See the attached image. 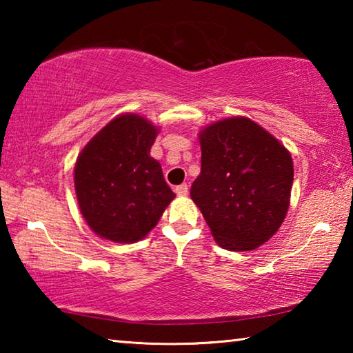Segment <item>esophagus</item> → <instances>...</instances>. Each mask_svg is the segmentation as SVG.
Returning a JSON list of instances; mask_svg holds the SVG:
<instances>
[{
	"instance_id": "esophagus-1",
	"label": "esophagus",
	"mask_w": 353,
	"mask_h": 353,
	"mask_svg": "<svg viewBox=\"0 0 353 353\" xmlns=\"http://www.w3.org/2000/svg\"><path fill=\"white\" fill-rule=\"evenodd\" d=\"M174 191H176L177 196H187L188 194V185L187 183L179 185V187L174 188Z\"/></svg>"
}]
</instances>
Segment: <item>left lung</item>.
Here are the masks:
<instances>
[{"label": "left lung", "mask_w": 353, "mask_h": 353, "mask_svg": "<svg viewBox=\"0 0 353 353\" xmlns=\"http://www.w3.org/2000/svg\"><path fill=\"white\" fill-rule=\"evenodd\" d=\"M201 174L190 196L223 249L254 250L288 213L294 168L288 149L246 117L224 118L199 132Z\"/></svg>", "instance_id": "1"}]
</instances>
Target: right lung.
Returning <instances> with one entry per match:
<instances>
[{
	"mask_svg": "<svg viewBox=\"0 0 353 353\" xmlns=\"http://www.w3.org/2000/svg\"><path fill=\"white\" fill-rule=\"evenodd\" d=\"M160 128L137 113L105 124L77 155L74 190L81 214L98 236L140 241L176 198L151 157Z\"/></svg>",
	"mask_w": 353,
	"mask_h": 353,
	"instance_id": "obj_1",
	"label": "right lung"
}]
</instances>
